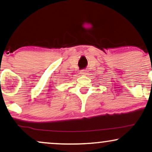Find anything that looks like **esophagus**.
<instances>
[{
    "label": "esophagus",
    "mask_w": 152,
    "mask_h": 152,
    "mask_svg": "<svg viewBox=\"0 0 152 152\" xmlns=\"http://www.w3.org/2000/svg\"><path fill=\"white\" fill-rule=\"evenodd\" d=\"M86 71H87L86 70V69H83V70L81 71V74H83V75H86V74H87Z\"/></svg>",
    "instance_id": "obj_1"
}]
</instances>
